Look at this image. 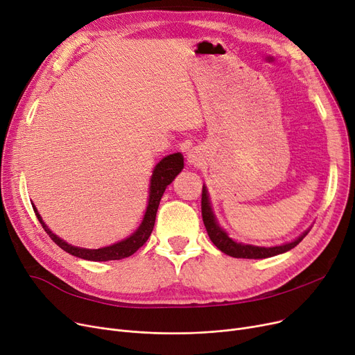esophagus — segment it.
Here are the masks:
<instances>
[{
    "label": "esophagus",
    "mask_w": 355,
    "mask_h": 355,
    "mask_svg": "<svg viewBox=\"0 0 355 355\" xmlns=\"http://www.w3.org/2000/svg\"><path fill=\"white\" fill-rule=\"evenodd\" d=\"M204 156H202V151H200V148H192V150H189V153H188V163L189 164H193V166H198V164H200L202 163V159Z\"/></svg>",
    "instance_id": "esophagus-1"
}]
</instances>
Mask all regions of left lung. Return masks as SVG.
I'll use <instances>...</instances> for the list:
<instances>
[{
    "instance_id": "left-lung-1",
    "label": "left lung",
    "mask_w": 355,
    "mask_h": 355,
    "mask_svg": "<svg viewBox=\"0 0 355 355\" xmlns=\"http://www.w3.org/2000/svg\"><path fill=\"white\" fill-rule=\"evenodd\" d=\"M200 208H202V219H204V224H205V228H207V232L209 235L211 241L216 245V248H219L223 252H225V254L235 257V259H267V257L282 254V252H286V251L295 248L303 239L306 237L309 232V230H308L302 235H299L295 241L286 243L283 245H276V247H257V245L243 244V243H237L232 239H230L228 234L221 227H219L216 218L212 212L211 200H209V195H208L205 184H204V188H202Z\"/></svg>"
}]
</instances>
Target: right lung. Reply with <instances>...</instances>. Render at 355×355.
Listing matches in <instances>:
<instances>
[{
	"label": "right lung",
	"instance_id": "obj_1",
	"mask_svg": "<svg viewBox=\"0 0 355 355\" xmlns=\"http://www.w3.org/2000/svg\"><path fill=\"white\" fill-rule=\"evenodd\" d=\"M182 168H183V156L180 153L168 155V156L163 157L156 164L153 175H151V180H150L147 209H146V214H144V218H143L140 227L134 231L128 239L116 243V244L104 247V248L91 250V248H80V247L67 244L66 241L59 239L56 234H53L47 228V225L43 223V219L35 205H33V209H35L36 216L40 221L43 230L47 232L49 237L52 239L62 250L69 252V254L83 259V260H91V261L121 260V259H125V257H130L131 254H134V252H136L148 240L150 234H151V231H153V227H155L156 214H157L160 199L167 188V184H171L173 182V179L182 172Z\"/></svg>",
	"mask_w": 355,
	"mask_h": 355
}]
</instances>
